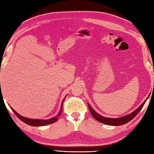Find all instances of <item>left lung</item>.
Segmentation results:
<instances>
[{"label": "left lung", "instance_id": "left-lung-1", "mask_svg": "<svg viewBox=\"0 0 154 154\" xmlns=\"http://www.w3.org/2000/svg\"><path fill=\"white\" fill-rule=\"evenodd\" d=\"M147 99L145 100L144 102L142 103L137 109L135 110L133 112H132L131 114L123 116V117H122L116 118V119L104 117H103V116L100 115L98 114V113H97L94 109H92V107L90 106V104L88 103V108L90 110V112H91V115H92V117H93L96 120H97L98 121H99V122L102 123L103 124L108 125L117 126V125H122L126 124L127 123H128L129 121H131L138 114V112L141 111V109L143 108V106L145 104V103H146Z\"/></svg>", "mask_w": 154, "mask_h": 154}]
</instances>
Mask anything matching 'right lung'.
<instances>
[{
	"mask_svg": "<svg viewBox=\"0 0 154 154\" xmlns=\"http://www.w3.org/2000/svg\"><path fill=\"white\" fill-rule=\"evenodd\" d=\"M66 98V97H65ZM64 99L62 101V103L61 104V108H60V111L58 112V114H57L56 117H52L50 119H47V120H42V119H28V118H26L24 117H22L21 115H20L19 113H17L14 110L11 108L12 109V111H13V112L15 114L17 117H18L20 120L22 121L23 122H24L25 123L29 125H31V126H35V127H39V126H45V125H47L49 124H51L54 122H56V121H57L58 119V118L60 117L61 115V113H62V107H63V102Z\"/></svg>",
	"mask_w": 154,
	"mask_h": 154,
	"instance_id": "obj_1",
	"label": "right lung"
}]
</instances>
